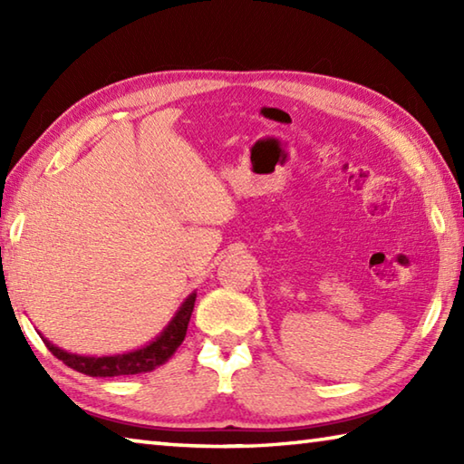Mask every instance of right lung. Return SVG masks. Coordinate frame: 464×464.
<instances>
[{
  "label": "right lung",
  "mask_w": 464,
  "mask_h": 464,
  "mask_svg": "<svg viewBox=\"0 0 464 464\" xmlns=\"http://www.w3.org/2000/svg\"><path fill=\"white\" fill-rule=\"evenodd\" d=\"M194 301H196V295H190L186 298L182 309L176 313V317L171 319V324L166 327V332L157 337L155 342L145 345V348H140L137 352H129V354H122V356H102V358L77 356L57 348V345L46 342L44 337L43 342L46 348L51 350V354L57 356L63 364L88 376H122V374L151 372L161 364H166L168 360L176 354L179 345H182L188 332V324H190V315L194 311Z\"/></svg>",
  "instance_id": "right-lung-1"
}]
</instances>
